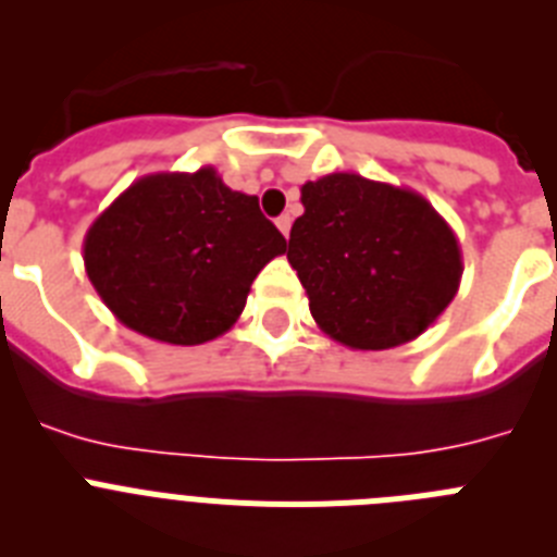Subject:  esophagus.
<instances>
[{
	"mask_svg": "<svg viewBox=\"0 0 557 557\" xmlns=\"http://www.w3.org/2000/svg\"><path fill=\"white\" fill-rule=\"evenodd\" d=\"M275 225H278V231H282L284 236H289V228H293V218H289V214H282V218L275 220Z\"/></svg>",
	"mask_w": 557,
	"mask_h": 557,
	"instance_id": "34e87169",
	"label": "esophagus"
}]
</instances>
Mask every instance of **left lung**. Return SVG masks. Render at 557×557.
Returning a JSON list of instances; mask_svg holds the SVG:
<instances>
[{
	"mask_svg": "<svg viewBox=\"0 0 557 557\" xmlns=\"http://www.w3.org/2000/svg\"><path fill=\"white\" fill-rule=\"evenodd\" d=\"M301 203L287 259L329 337L385 351L444 314L460 287L462 253L424 195L332 172L301 186Z\"/></svg>",
	"mask_w": 557,
	"mask_h": 557,
	"instance_id": "left-lung-1",
	"label": "left lung"
}]
</instances>
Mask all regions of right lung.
<instances>
[{"instance_id":"add662e5","label":"right lung","mask_w":557,"mask_h":557,"mask_svg":"<svg viewBox=\"0 0 557 557\" xmlns=\"http://www.w3.org/2000/svg\"><path fill=\"white\" fill-rule=\"evenodd\" d=\"M284 250L259 200L200 166L133 181L86 231L83 262L116 321L200 346L234 326L259 270Z\"/></svg>"}]
</instances>
